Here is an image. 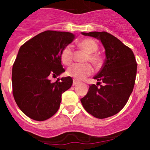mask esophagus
Masks as SVG:
<instances>
[{
  "mask_svg": "<svg viewBox=\"0 0 150 150\" xmlns=\"http://www.w3.org/2000/svg\"><path fill=\"white\" fill-rule=\"evenodd\" d=\"M78 83H79V82L76 81V80H75V79H74V82H73V86H76V85H77Z\"/></svg>",
  "mask_w": 150,
  "mask_h": 150,
  "instance_id": "esophagus-1",
  "label": "esophagus"
}]
</instances>
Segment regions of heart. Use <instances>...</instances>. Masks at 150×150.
<instances>
[{
    "label": "heart",
    "instance_id": "b5f03b06",
    "mask_svg": "<svg viewBox=\"0 0 150 150\" xmlns=\"http://www.w3.org/2000/svg\"><path fill=\"white\" fill-rule=\"evenodd\" d=\"M79 45L88 53L86 61H89L93 64H98L100 62V58L95 52L98 50V44L91 39H85L82 40ZM61 61L62 63L68 65L73 60V48L71 45H67L61 52ZM91 67L88 64H74L67 68V74L75 79H83L91 74Z\"/></svg>",
    "mask_w": 150,
    "mask_h": 150
}]
</instances>
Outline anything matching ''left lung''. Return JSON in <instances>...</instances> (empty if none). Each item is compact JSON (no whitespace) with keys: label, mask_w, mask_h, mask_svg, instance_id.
Masks as SVG:
<instances>
[{"label":"left lung","mask_w":150,"mask_h":150,"mask_svg":"<svg viewBox=\"0 0 150 150\" xmlns=\"http://www.w3.org/2000/svg\"><path fill=\"white\" fill-rule=\"evenodd\" d=\"M97 38L105 50L104 65L94 79L100 84L91 85L86 95L80 99L84 109L98 119L116 114L126 104L133 91L137 62L133 52L119 39L105 31L81 33Z\"/></svg>","instance_id":"1"}]
</instances>
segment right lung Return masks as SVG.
Instances as JSON below:
<instances>
[{
  "instance_id": "right-lung-1",
  "label": "right lung",
  "mask_w": 150,
  "mask_h": 150,
  "mask_svg": "<svg viewBox=\"0 0 150 150\" xmlns=\"http://www.w3.org/2000/svg\"><path fill=\"white\" fill-rule=\"evenodd\" d=\"M75 39L72 33L46 30L24 43L12 71L13 94L19 109L36 121H44L58 111L63 92L71 88V76L51 83L50 77L64 72L61 52Z\"/></svg>"
}]
</instances>
